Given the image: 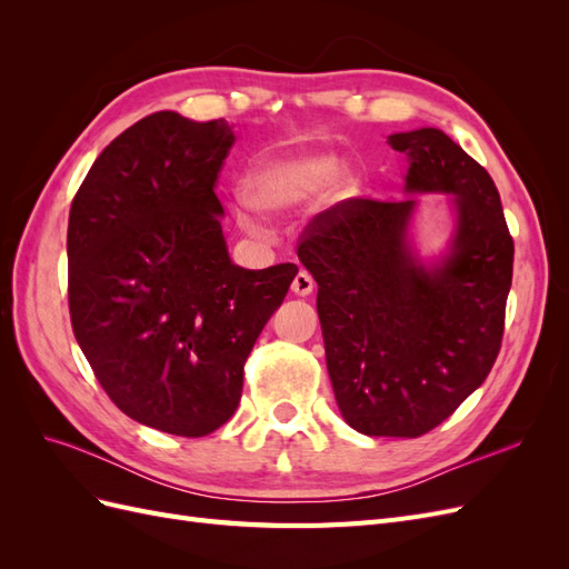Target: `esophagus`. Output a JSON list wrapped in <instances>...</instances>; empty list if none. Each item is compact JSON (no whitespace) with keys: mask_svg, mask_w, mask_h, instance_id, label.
<instances>
[{"mask_svg":"<svg viewBox=\"0 0 569 569\" xmlns=\"http://www.w3.org/2000/svg\"><path fill=\"white\" fill-rule=\"evenodd\" d=\"M313 287H316L313 278L308 272H303V270L297 274L295 282H291V291H295L297 297H308L313 291Z\"/></svg>","mask_w":569,"mask_h":569,"instance_id":"1","label":"esophagus"}]
</instances>
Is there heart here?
Instances as JSON below:
<instances>
[{
	"mask_svg": "<svg viewBox=\"0 0 569 569\" xmlns=\"http://www.w3.org/2000/svg\"><path fill=\"white\" fill-rule=\"evenodd\" d=\"M341 159L332 151H297L268 157L253 163L244 178V192L234 197V211L242 226L258 232L266 228L261 218H282L316 199L332 184L339 199L358 192L360 180L351 170L341 173Z\"/></svg>",
	"mask_w": 569,
	"mask_h": 569,
	"instance_id": "heart-1",
	"label": "heart"
}]
</instances>
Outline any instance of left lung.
Wrapping results in <instances>:
<instances>
[{
	"label": "left lung",
	"instance_id": "8db88e82",
	"mask_svg": "<svg viewBox=\"0 0 569 569\" xmlns=\"http://www.w3.org/2000/svg\"><path fill=\"white\" fill-rule=\"evenodd\" d=\"M406 192L451 194L449 253L425 266L408 244L416 199H343L301 234L335 399L356 432L422 437L487 380L501 351L515 244L491 176L449 134H389Z\"/></svg>",
	"mask_w": 569,
	"mask_h": 569
}]
</instances>
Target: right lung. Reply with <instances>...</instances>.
I'll return each instance as SVG.
<instances>
[{
	"instance_id": "right-lung-1",
	"label": "right lung",
	"mask_w": 569,
	"mask_h": 569,
	"mask_svg": "<svg viewBox=\"0 0 569 569\" xmlns=\"http://www.w3.org/2000/svg\"><path fill=\"white\" fill-rule=\"evenodd\" d=\"M234 134L159 111L99 153L68 216V311L109 399L176 437H206L242 399L244 363L295 263L230 261L216 194Z\"/></svg>"
}]
</instances>
